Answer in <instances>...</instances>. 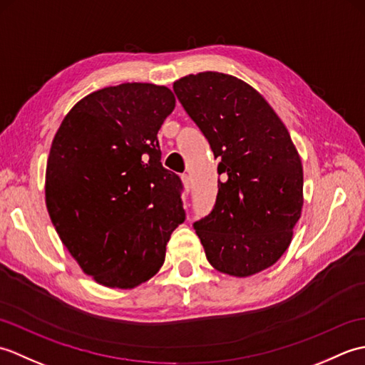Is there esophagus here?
<instances>
[{
	"mask_svg": "<svg viewBox=\"0 0 365 365\" xmlns=\"http://www.w3.org/2000/svg\"><path fill=\"white\" fill-rule=\"evenodd\" d=\"M182 183H183V187H185V191H190V185H191V180H190V175L188 174H183L182 175Z\"/></svg>",
	"mask_w": 365,
	"mask_h": 365,
	"instance_id": "esophagus-1",
	"label": "esophagus"
}]
</instances>
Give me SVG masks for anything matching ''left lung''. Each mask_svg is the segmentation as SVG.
Listing matches in <instances>:
<instances>
[{
  "instance_id": "8db88e82",
  "label": "left lung",
  "mask_w": 365,
  "mask_h": 365,
  "mask_svg": "<svg viewBox=\"0 0 365 365\" xmlns=\"http://www.w3.org/2000/svg\"><path fill=\"white\" fill-rule=\"evenodd\" d=\"M174 92L221 158L213 212L195 222L207 260L229 276L257 274L281 259L301 218L297 147L260 92L237 76L187 75Z\"/></svg>"
}]
</instances>
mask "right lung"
Segmentation results:
<instances>
[{"label":"right lung","instance_id":"obj_1","mask_svg":"<svg viewBox=\"0 0 365 365\" xmlns=\"http://www.w3.org/2000/svg\"><path fill=\"white\" fill-rule=\"evenodd\" d=\"M166 86L123 83L81 98L53 138L45 204L84 274L135 289L158 273L185 221L180 178L161 165L158 130L174 111Z\"/></svg>","mask_w":365,"mask_h":365}]
</instances>
